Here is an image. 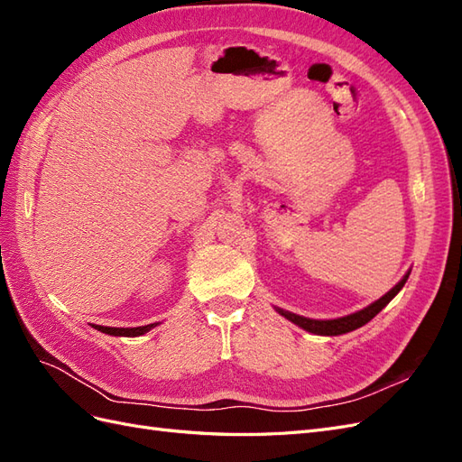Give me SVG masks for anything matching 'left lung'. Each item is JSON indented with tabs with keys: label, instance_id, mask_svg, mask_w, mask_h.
Wrapping results in <instances>:
<instances>
[{
	"label": "left lung",
	"instance_id": "obj_1",
	"mask_svg": "<svg viewBox=\"0 0 462 462\" xmlns=\"http://www.w3.org/2000/svg\"><path fill=\"white\" fill-rule=\"evenodd\" d=\"M407 279H409V273L404 275L393 289H391L389 292H385V295H383L380 300H375L374 304L366 306L365 310H358V312L348 314V316H345V318H337V319H310V318H304V316H297V314L285 312V310H282V309H277V312L282 314V316H285L287 319H291L292 324H297L299 328H302V329H306V331H310V333H318V335H341V333H348V331H353V329H356V328H362L365 324H368V321H370L377 312H380V310L383 309V306H387L391 299H393V297L397 295V292L402 289V285L407 283Z\"/></svg>",
	"mask_w": 462,
	"mask_h": 462
}]
</instances>
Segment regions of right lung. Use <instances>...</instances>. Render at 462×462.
<instances>
[{
	"instance_id": "add662e5",
	"label": "right lung",
	"mask_w": 462,
	"mask_h": 462,
	"mask_svg": "<svg viewBox=\"0 0 462 462\" xmlns=\"http://www.w3.org/2000/svg\"><path fill=\"white\" fill-rule=\"evenodd\" d=\"M158 324H148L141 328H106V326H94L97 331L107 333V335H119V337H136V335H144L152 328H156Z\"/></svg>"
}]
</instances>
